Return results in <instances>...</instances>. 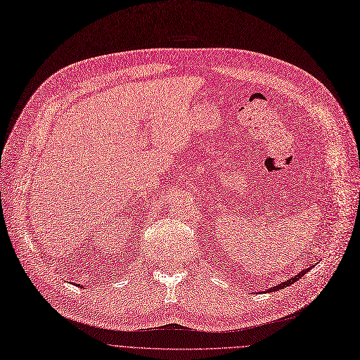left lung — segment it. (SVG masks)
Masks as SVG:
<instances>
[{
    "label": "left lung",
    "instance_id": "left-lung-1",
    "mask_svg": "<svg viewBox=\"0 0 360 360\" xmlns=\"http://www.w3.org/2000/svg\"><path fill=\"white\" fill-rule=\"evenodd\" d=\"M307 271H310V269H305V270H302V271H300L297 276H294V277H290L289 281H286V282H282L281 285H277V286H273V288H270L269 290L270 292H276V290H278V289H283V288H286V286H289V285H292V283H295L297 281H300L301 278V276H304L305 273Z\"/></svg>",
    "mask_w": 360,
    "mask_h": 360
}]
</instances>
